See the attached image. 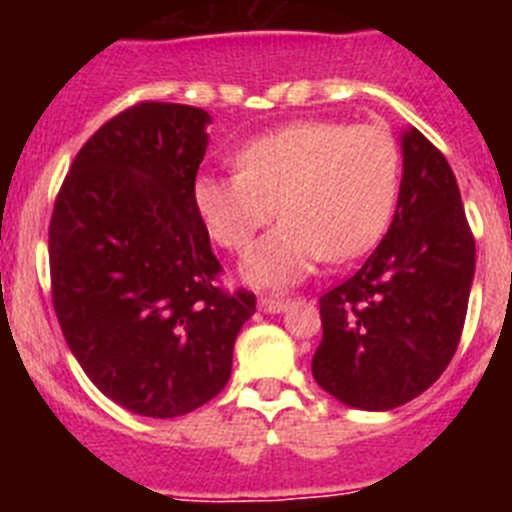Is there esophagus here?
Segmentation results:
<instances>
[{
	"mask_svg": "<svg viewBox=\"0 0 512 512\" xmlns=\"http://www.w3.org/2000/svg\"><path fill=\"white\" fill-rule=\"evenodd\" d=\"M287 305H289V297H259V307L264 312H282V310H287Z\"/></svg>",
	"mask_w": 512,
	"mask_h": 512,
	"instance_id": "esophagus-1",
	"label": "esophagus"
}]
</instances>
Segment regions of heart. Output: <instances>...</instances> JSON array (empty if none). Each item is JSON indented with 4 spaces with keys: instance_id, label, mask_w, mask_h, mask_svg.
Returning <instances> with one entry per match:
<instances>
[{
    "instance_id": "1",
    "label": "heart",
    "mask_w": 512,
    "mask_h": 512,
    "mask_svg": "<svg viewBox=\"0 0 512 512\" xmlns=\"http://www.w3.org/2000/svg\"><path fill=\"white\" fill-rule=\"evenodd\" d=\"M235 161L233 174L197 179L194 205L217 246L233 253L251 246L279 205L284 220L243 264L248 282H300L320 259L366 253L390 225L402 151L382 125L292 122L253 138Z\"/></svg>"
}]
</instances>
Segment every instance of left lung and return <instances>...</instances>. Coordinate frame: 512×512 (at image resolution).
Masks as SVG:
<instances>
[{"mask_svg": "<svg viewBox=\"0 0 512 512\" xmlns=\"http://www.w3.org/2000/svg\"><path fill=\"white\" fill-rule=\"evenodd\" d=\"M400 200L354 277L320 295L312 377L343 405L400 408L454 359L474 279V233L449 161L418 128L402 135Z\"/></svg>", "mask_w": 512, "mask_h": 512, "instance_id": "obj_1", "label": "left lung"}]
</instances>
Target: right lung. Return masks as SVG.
Listing matches in <instances>:
<instances>
[{"mask_svg": "<svg viewBox=\"0 0 512 512\" xmlns=\"http://www.w3.org/2000/svg\"><path fill=\"white\" fill-rule=\"evenodd\" d=\"M210 115L138 102L76 153L48 228L51 300L92 384L130 413L176 418L230 379L248 289L223 266L194 205Z\"/></svg>", "mask_w": 512, "mask_h": 512, "instance_id": "right-lung-1", "label": "right lung"}]
</instances>
